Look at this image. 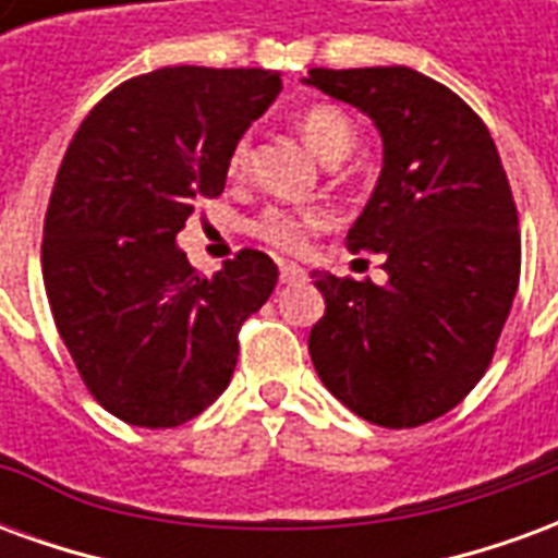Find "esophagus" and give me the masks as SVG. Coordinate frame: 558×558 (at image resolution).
<instances>
[{"label": "esophagus", "mask_w": 558, "mask_h": 558, "mask_svg": "<svg viewBox=\"0 0 558 558\" xmlns=\"http://www.w3.org/2000/svg\"><path fill=\"white\" fill-rule=\"evenodd\" d=\"M307 280V271L295 263H280V283H302Z\"/></svg>", "instance_id": "34e87169"}]
</instances>
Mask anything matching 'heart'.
<instances>
[{
  "label": "heart",
  "mask_w": 558,
  "mask_h": 558,
  "mask_svg": "<svg viewBox=\"0 0 558 558\" xmlns=\"http://www.w3.org/2000/svg\"><path fill=\"white\" fill-rule=\"evenodd\" d=\"M299 128L304 140L311 143L316 155L328 163L347 158L355 146V122L347 110H340L335 104H311L299 113ZM254 158V137L251 131H242L232 140L227 151V172L230 179H244L251 170ZM328 223V211L319 206H268L251 223V232L268 247H275L280 254H304L307 244L316 232Z\"/></svg>",
  "instance_id": "1"
}]
</instances>
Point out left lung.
<instances>
[{"label":"left lung","mask_w":558,"mask_h":558,"mask_svg":"<svg viewBox=\"0 0 558 558\" xmlns=\"http://www.w3.org/2000/svg\"><path fill=\"white\" fill-rule=\"evenodd\" d=\"M307 83L383 134L386 167L347 244L388 271L386 287L314 275L326 314L311 359L355 415L418 427L490 367L520 283L514 194L487 125L442 83L403 65L311 68Z\"/></svg>","instance_id":"obj_1"}]
</instances>
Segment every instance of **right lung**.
Masks as SVG:
<instances>
[{
  "label": "right lung",
  "mask_w": 558,
  "mask_h": 558,
  "mask_svg": "<svg viewBox=\"0 0 558 558\" xmlns=\"http://www.w3.org/2000/svg\"><path fill=\"white\" fill-rule=\"evenodd\" d=\"M278 92L263 68H158L104 95L68 143L44 215V290L83 386L116 418L179 427L230 386L239 331L278 266L242 247L203 278L175 235L223 194L232 140Z\"/></svg>",
  "instance_id": "add662e5"
}]
</instances>
